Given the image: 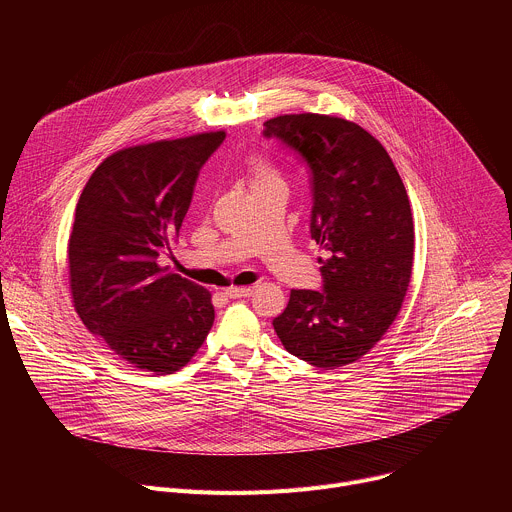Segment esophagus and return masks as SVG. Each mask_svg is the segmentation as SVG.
<instances>
[{"instance_id":"1","label":"esophagus","mask_w":512,"mask_h":512,"mask_svg":"<svg viewBox=\"0 0 512 512\" xmlns=\"http://www.w3.org/2000/svg\"><path fill=\"white\" fill-rule=\"evenodd\" d=\"M253 294V287H227L225 296L231 300H239V298H249Z\"/></svg>"}]
</instances>
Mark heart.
I'll list each match as a JSON object with an SVG mask.
<instances>
[{"label":"heart","instance_id":"heart-1","mask_svg":"<svg viewBox=\"0 0 512 512\" xmlns=\"http://www.w3.org/2000/svg\"><path fill=\"white\" fill-rule=\"evenodd\" d=\"M247 178H249V184H251V190L259 188V186H265L269 182H277V174L263 162V160H251L249 166H247Z\"/></svg>","mask_w":512,"mask_h":512}]
</instances>
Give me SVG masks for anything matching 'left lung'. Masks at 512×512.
<instances>
[{"label": "left lung", "instance_id": "left-lung-1", "mask_svg": "<svg viewBox=\"0 0 512 512\" xmlns=\"http://www.w3.org/2000/svg\"><path fill=\"white\" fill-rule=\"evenodd\" d=\"M263 135L310 170L312 239L328 251L324 289H291L273 328L289 354L336 369L367 354L405 300L415 231L403 180L360 125L318 113L279 115Z\"/></svg>", "mask_w": 512, "mask_h": 512}]
</instances>
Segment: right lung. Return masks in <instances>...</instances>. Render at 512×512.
Masks as SVG:
<instances>
[{
	"mask_svg": "<svg viewBox=\"0 0 512 512\" xmlns=\"http://www.w3.org/2000/svg\"><path fill=\"white\" fill-rule=\"evenodd\" d=\"M225 131L196 133L111 154L89 178L68 239V281L89 332L131 367L172 375L206 340L210 291L166 273L204 162Z\"/></svg>",
	"mask_w": 512,
	"mask_h": 512,
	"instance_id": "obj_1",
	"label": "right lung"
}]
</instances>
